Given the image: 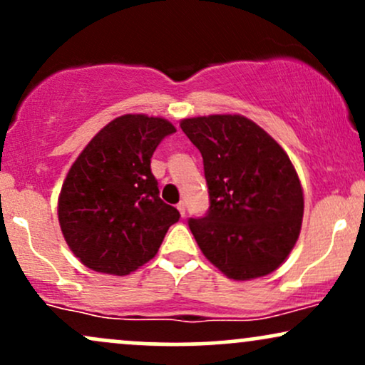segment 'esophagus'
I'll return each mask as SVG.
<instances>
[{"instance_id": "1", "label": "esophagus", "mask_w": 365, "mask_h": 365, "mask_svg": "<svg viewBox=\"0 0 365 365\" xmlns=\"http://www.w3.org/2000/svg\"><path fill=\"white\" fill-rule=\"evenodd\" d=\"M177 209L180 211V215H182V217L185 216V202H183V200H182V202L177 204Z\"/></svg>"}]
</instances>
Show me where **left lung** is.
<instances>
[{
  "mask_svg": "<svg viewBox=\"0 0 365 365\" xmlns=\"http://www.w3.org/2000/svg\"><path fill=\"white\" fill-rule=\"evenodd\" d=\"M202 154L209 209L188 217L204 255L233 279L273 273L299 238L304 195L290 158L240 115L180 123Z\"/></svg>",
  "mask_w": 365,
  "mask_h": 365,
  "instance_id": "1",
  "label": "left lung"
}]
</instances>
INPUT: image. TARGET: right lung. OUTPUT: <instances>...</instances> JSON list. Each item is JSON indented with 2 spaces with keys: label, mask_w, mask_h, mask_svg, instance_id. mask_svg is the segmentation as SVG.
<instances>
[{
  "label": "right lung",
  "mask_w": 365,
  "mask_h": 365,
  "mask_svg": "<svg viewBox=\"0 0 365 365\" xmlns=\"http://www.w3.org/2000/svg\"><path fill=\"white\" fill-rule=\"evenodd\" d=\"M173 125L145 115L108 123L73 163L58 217L72 252L91 269L128 274L154 257L177 207L163 202L150 158Z\"/></svg>",
  "instance_id": "1"
}]
</instances>
